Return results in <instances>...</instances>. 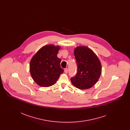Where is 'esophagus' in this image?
<instances>
[{
	"mask_svg": "<svg viewBox=\"0 0 130 130\" xmlns=\"http://www.w3.org/2000/svg\"><path fill=\"white\" fill-rule=\"evenodd\" d=\"M64 72L66 73V74H67L68 72V68H66L64 70Z\"/></svg>",
	"mask_w": 130,
	"mask_h": 130,
	"instance_id": "obj_1",
	"label": "esophagus"
}]
</instances>
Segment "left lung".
<instances>
[{
    "label": "left lung",
    "mask_w": 130,
    "mask_h": 130,
    "mask_svg": "<svg viewBox=\"0 0 130 130\" xmlns=\"http://www.w3.org/2000/svg\"><path fill=\"white\" fill-rule=\"evenodd\" d=\"M74 55L77 70L76 75L71 78L72 83L79 89L92 87L98 81L101 74V64L99 58L87 46L75 48Z\"/></svg>",
    "instance_id": "left-lung-1"
}]
</instances>
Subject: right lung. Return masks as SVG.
Masks as SVG:
<instances>
[{
	"mask_svg": "<svg viewBox=\"0 0 130 130\" xmlns=\"http://www.w3.org/2000/svg\"><path fill=\"white\" fill-rule=\"evenodd\" d=\"M60 49L59 46L46 45L32 57L30 63V74L39 86H52L64 72V70L60 67L61 60L57 56Z\"/></svg>",
	"mask_w": 130,
	"mask_h": 130,
	"instance_id": "right-lung-1",
	"label": "right lung"
}]
</instances>
